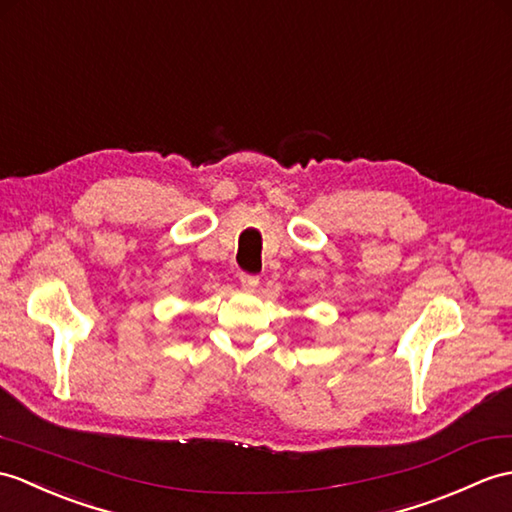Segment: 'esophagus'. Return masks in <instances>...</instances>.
I'll list each match as a JSON object with an SVG mask.
<instances>
[{
  "label": "esophagus",
  "instance_id": "esophagus-1",
  "mask_svg": "<svg viewBox=\"0 0 512 512\" xmlns=\"http://www.w3.org/2000/svg\"><path fill=\"white\" fill-rule=\"evenodd\" d=\"M240 283H242V288L253 290V288H257V285H259V277L257 275H246V272H242Z\"/></svg>",
  "mask_w": 512,
  "mask_h": 512
}]
</instances>
